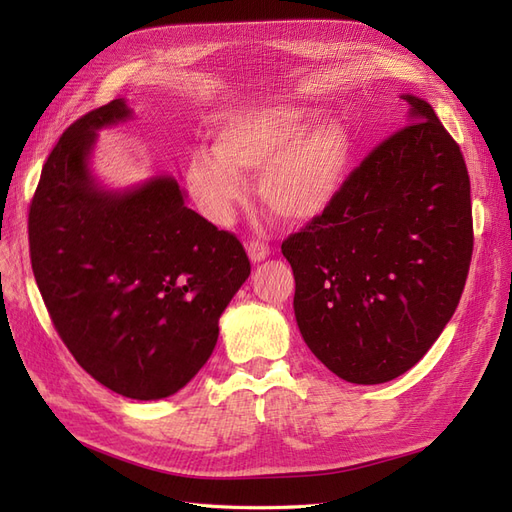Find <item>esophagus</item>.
<instances>
[{
  "label": "esophagus",
  "mask_w": 512,
  "mask_h": 512,
  "mask_svg": "<svg viewBox=\"0 0 512 512\" xmlns=\"http://www.w3.org/2000/svg\"><path fill=\"white\" fill-rule=\"evenodd\" d=\"M247 254H250L252 262H262L265 258H269V245L262 241H250L247 243Z\"/></svg>",
  "instance_id": "obj_1"
}]
</instances>
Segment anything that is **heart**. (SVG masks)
I'll return each mask as SVG.
<instances>
[{"label": "heart", "instance_id": "heart-1", "mask_svg": "<svg viewBox=\"0 0 512 512\" xmlns=\"http://www.w3.org/2000/svg\"><path fill=\"white\" fill-rule=\"evenodd\" d=\"M312 113L290 104L243 111L215 130V151H194L185 181L215 222H228L245 198L243 173L260 175V196L277 220L305 224L342 192L352 138L339 121L312 126Z\"/></svg>", "mask_w": 512, "mask_h": 512}]
</instances>
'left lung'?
Listing matches in <instances>:
<instances>
[{"mask_svg":"<svg viewBox=\"0 0 512 512\" xmlns=\"http://www.w3.org/2000/svg\"><path fill=\"white\" fill-rule=\"evenodd\" d=\"M333 205L282 243L305 344L335 376L380 384L423 359L453 318L474 230L466 160L416 96Z\"/></svg>","mask_w":512,"mask_h":512,"instance_id":"obj_1","label":"left lung"}]
</instances>
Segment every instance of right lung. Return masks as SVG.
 Here are the masks:
<instances>
[{
    "label": "right lung",
    "mask_w": 512,
    "mask_h": 512,
    "mask_svg": "<svg viewBox=\"0 0 512 512\" xmlns=\"http://www.w3.org/2000/svg\"><path fill=\"white\" fill-rule=\"evenodd\" d=\"M128 117L113 100L61 134L29 205V258L76 363L106 389L149 401L177 393L209 361L252 267L232 232L185 207L173 177L98 188L87 166L96 130Z\"/></svg>",
    "instance_id": "1"
}]
</instances>
